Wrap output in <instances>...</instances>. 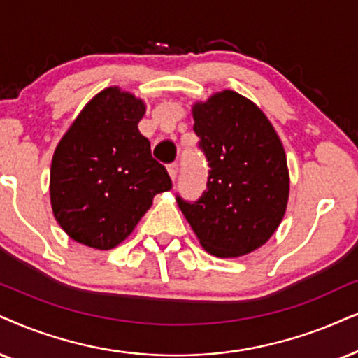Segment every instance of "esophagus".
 <instances>
[{"mask_svg": "<svg viewBox=\"0 0 358 358\" xmlns=\"http://www.w3.org/2000/svg\"><path fill=\"white\" fill-rule=\"evenodd\" d=\"M169 173H170V178L176 180V175H178V164H170L169 165Z\"/></svg>", "mask_w": 358, "mask_h": 358, "instance_id": "esophagus-1", "label": "esophagus"}]
</instances>
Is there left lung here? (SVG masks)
Returning a JSON list of instances; mask_svg holds the SVG:
<instances>
[{
	"mask_svg": "<svg viewBox=\"0 0 358 358\" xmlns=\"http://www.w3.org/2000/svg\"><path fill=\"white\" fill-rule=\"evenodd\" d=\"M193 120L208 183L196 201H176L210 255H248L273 236L286 213V152L261 108L234 90L194 103Z\"/></svg>",
	"mask_w": 358,
	"mask_h": 358,
	"instance_id": "1",
	"label": "left lung"
}]
</instances>
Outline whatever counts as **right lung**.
Here are the masks:
<instances>
[{
  "label": "right lung",
  "instance_id": "obj_1",
  "mask_svg": "<svg viewBox=\"0 0 358 358\" xmlns=\"http://www.w3.org/2000/svg\"><path fill=\"white\" fill-rule=\"evenodd\" d=\"M143 114V101L107 87L83 108L56 147L51 206L74 241L112 250L134 231L153 196L171 188L166 169L138 132Z\"/></svg>",
  "mask_w": 358,
  "mask_h": 358
}]
</instances>
